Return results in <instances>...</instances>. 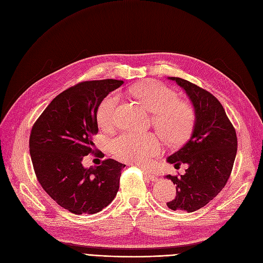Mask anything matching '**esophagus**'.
I'll use <instances>...</instances> for the list:
<instances>
[{"label": "esophagus", "mask_w": 263, "mask_h": 263, "mask_svg": "<svg viewBox=\"0 0 263 263\" xmlns=\"http://www.w3.org/2000/svg\"><path fill=\"white\" fill-rule=\"evenodd\" d=\"M142 172H144L145 176H146L150 181H156V180H157V177L155 176V174H154L153 172H150V171H148V170H146V169L142 170Z\"/></svg>", "instance_id": "obj_1"}]
</instances>
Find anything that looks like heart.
Returning <instances> with one entry per match:
<instances>
[{
    "instance_id": "obj_1",
    "label": "heart",
    "mask_w": 263,
    "mask_h": 263,
    "mask_svg": "<svg viewBox=\"0 0 263 263\" xmlns=\"http://www.w3.org/2000/svg\"><path fill=\"white\" fill-rule=\"evenodd\" d=\"M154 114V124L162 136L173 145L185 142L193 133L196 110L191 103L179 100V94L161 83H146L132 89ZM121 95L110 92L102 99L97 108V121L104 129L117 125ZM110 150L118 159L137 165H147L162 150V139L155 133L124 132L109 142Z\"/></svg>"
}]
</instances>
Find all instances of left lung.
Returning a JSON list of instances; mask_svg holds the SVG:
<instances>
[{
	"instance_id": "left-lung-1",
	"label": "left lung",
	"mask_w": 263,
	"mask_h": 263,
	"mask_svg": "<svg viewBox=\"0 0 263 263\" xmlns=\"http://www.w3.org/2000/svg\"><path fill=\"white\" fill-rule=\"evenodd\" d=\"M185 90L196 110L192 136L168 162L189 164L183 176H166L177 195L166 206L187 213L200 210L224 189L237 154V136L220 102L212 93L181 78L171 77Z\"/></svg>"
}]
</instances>
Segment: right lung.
Wrapping results in <instances>:
<instances>
[{"instance_id":"obj_1","label":"right lung","mask_w":263,"mask_h":263,"mask_svg":"<svg viewBox=\"0 0 263 263\" xmlns=\"http://www.w3.org/2000/svg\"><path fill=\"white\" fill-rule=\"evenodd\" d=\"M122 84L106 79L71 86L50 102L31 128L29 153L39 184L73 214L101 212L119 189L125 164L105 159L101 165L85 169L82 160L98 150L92 140L99 133L98 105Z\"/></svg>"}]
</instances>
